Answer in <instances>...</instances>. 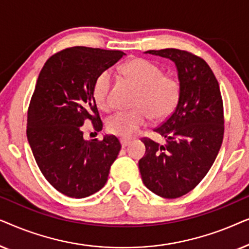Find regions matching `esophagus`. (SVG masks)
Here are the masks:
<instances>
[{
    "mask_svg": "<svg viewBox=\"0 0 249 249\" xmlns=\"http://www.w3.org/2000/svg\"><path fill=\"white\" fill-rule=\"evenodd\" d=\"M120 142H121L122 148H125L129 144H130L131 141H130V139H128V138H121L120 139Z\"/></svg>",
    "mask_w": 249,
    "mask_h": 249,
    "instance_id": "esophagus-1",
    "label": "esophagus"
}]
</instances>
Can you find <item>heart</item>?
I'll return each instance as SVG.
<instances>
[{
	"instance_id": "1",
	"label": "heart",
	"mask_w": 249,
	"mask_h": 249,
	"mask_svg": "<svg viewBox=\"0 0 249 249\" xmlns=\"http://www.w3.org/2000/svg\"><path fill=\"white\" fill-rule=\"evenodd\" d=\"M125 77L141 88L135 105L129 111H118L107 118V128L111 134L131 137L147 124L149 115L155 120L169 117L178 104L180 86L171 77L163 76V71L148 60L132 59L121 68ZM113 74L105 70L98 74L94 84L93 95L97 107L103 111L112 107L111 89Z\"/></svg>"
}]
</instances>
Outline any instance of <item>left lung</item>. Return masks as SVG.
Returning <instances> with one entry per match:
<instances>
[{"label":"left lung","mask_w":249,"mask_h":249,"mask_svg":"<svg viewBox=\"0 0 249 249\" xmlns=\"http://www.w3.org/2000/svg\"><path fill=\"white\" fill-rule=\"evenodd\" d=\"M171 60L180 86L178 104L154 131L159 144L144 138L138 166L144 185L164 198H178L202 181L215 161L223 139V104L219 83L205 61L177 49L145 52Z\"/></svg>","instance_id":"1"}]
</instances>
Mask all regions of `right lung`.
<instances>
[{
	"instance_id": "right-lung-1",
	"label": "right lung",
	"mask_w": 249,
	"mask_h": 249,
	"mask_svg": "<svg viewBox=\"0 0 249 249\" xmlns=\"http://www.w3.org/2000/svg\"><path fill=\"white\" fill-rule=\"evenodd\" d=\"M124 55L121 51L70 47L51 56L39 72L27 138L40 172L68 197L84 198L103 188L121 149L115 136L87 141L81 127L90 120L96 131L103 128L94 84Z\"/></svg>"
}]
</instances>
